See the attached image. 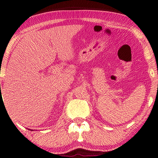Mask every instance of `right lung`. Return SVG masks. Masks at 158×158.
Returning a JSON list of instances; mask_svg holds the SVG:
<instances>
[{
	"instance_id": "1",
	"label": "right lung",
	"mask_w": 158,
	"mask_h": 158,
	"mask_svg": "<svg viewBox=\"0 0 158 158\" xmlns=\"http://www.w3.org/2000/svg\"><path fill=\"white\" fill-rule=\"evenodd\" d=\"M31 131H32V130H31Z\"/></svg>"
}]
</instances>
